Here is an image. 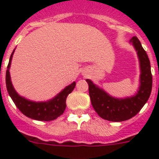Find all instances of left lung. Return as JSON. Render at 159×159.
Returning a JSON list of instances; mask_svg holds the SVG:
<instances>
[{
	"label": "left lung",
	"mask_w": 159,
	"mask_h": 159,
	"mask_svg": "<svg viewBox=\"0 0 159 159\" xmlns=\"http://www.w3.org/2000/svg\"><path fill=\"white\" fill-rule=\"evenodd\" d=\"M130 43L137 52L141 71L139 87L135 95L123 99L116 98L95 85L92 80H86L92 107L102 119L108 121L121 122L131 119L140 111L151 95L152 75L148 56L136 36L130 39Z\"/></svg>",
	"instance_id": "1"
}]
</instances>
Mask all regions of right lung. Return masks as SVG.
Masks as SVG:
<instances>
[{
	"mask_svg": "<svg viewBox=\"0 0 159 159\" xmlns=\"http://www.w3.org/2000/svg\"><path fill=\"white\" fill-rule=\"evenodd\" d=\"M14 51L15 49L9 58V62L7 67L6 77H5L7 91L8 92V95H10L11 99H12L16 107L25 116L30 119H36L39 121H51V120L57 119L65 111L66 106H67L66 99H67V95L75 88V82H73L72 84L64 88L58 95H56L50 100L45 101V102H35V101L25 99V97L20 95L16 92L11 81L9 69H10L11 61H12Z\"/></svg>",
	"mask_w": 159,
	"mask_h": 159,
	"instance_id": "add662e5",
	"label": "right lung"
}]
</instances>
